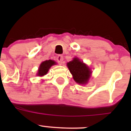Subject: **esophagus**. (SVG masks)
I'll return each mask as SVG.
<instances>
[{
  "mask_svg": "<svg viewBox=\"0 0 131 131\" xmlns=\"http://www.w3.org/2000/svg\"><path fill=\"white\" fill-rule=\"evenodd\" d=\"M56 60H57L58 63L59 64H62L63 63V57L62 55H58L56 58Z\"/></svg>",
  "mask_w": 131,
  "mask_h": 131,
  "instance_id": "obj_1",
  "label": "esophagus"
}]
</instances>
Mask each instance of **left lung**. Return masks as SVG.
Wrapping results in <instances>:
<instances>
[{
  "mask_svg": "<svg viewBox=\"0 0 131 131\" xmlns=\"http://www.w3.org/2000/svg\"><path fill=\"white\" fill-rule=\"evenodd\" d=\"M67 66L77 83L84 84L88 82L91 76V71L83 62L80 61L78 58H74L73 60L67 63Z\"/></svg>",
  "mask_w": 131,
  "mask_h": 131,
  "instance_id": "left-lung-1",
  "label": "left lung"
}]
</instances>
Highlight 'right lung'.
Wrapping results in <instances>:
<instances>
[{
	"mask_svg": "<svg viewBox=\"0 0 131 131\" xmlns=\"http://www.w3.org/2000/svg\"><path fill=\"white\" fill-rule=\"evenodd\" d=\"M55 64V62L52 60H46L43 61L40 64V67L39 68L37 75L39 76H43L47 74L49 69L51 68V66Z\"/></svg>",
	"mask_w": 131,
	"mask_h": 131,
	"instance_id": "obj_1",
	"label": "right lung"
}]
</instances>
